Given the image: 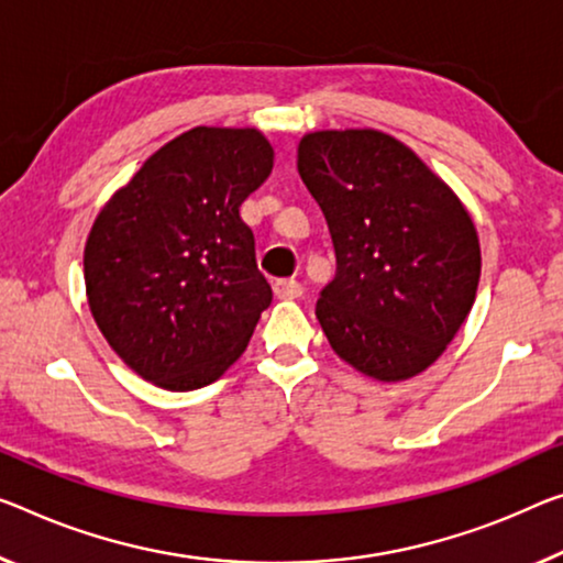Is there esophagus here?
<instances>
[{"label": "esophagus", "instance_id": "esophagus-1", "mask_svg": "<svg viewBox=\"0 0 563 563\" xmlns=\"http://www.w3.org/2000/svg\"><path fill=\"white\" fill-rule=\"evenodd\" d=\"M272 289L276 299H299L305 294V287L297 279H276Z\"/></svg>", "mask_w": 563, "mask_h": 563}]
</instances>
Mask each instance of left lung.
Returning a JSON list of instances; mask_svg holds the SVG:
<instances>
[{
	"instance_id": "left-lung-1",
	"label": "left lung",
	"mask_w": 563,
	"mask_h": 563,
	"mask_svg": "<svg viewBox=\"0 0 563 563\" xmlns=\"http://www.w3.org/2000/svg\"><path fill=\"white\" fill-rule=\"evenodd\" d=\"M297 168L334 244L336 274L317 301L332 350L383 383L415 377L475 301L468 211L408 145L369 128L305 135Z\"/></svg>"
}]
</instances>
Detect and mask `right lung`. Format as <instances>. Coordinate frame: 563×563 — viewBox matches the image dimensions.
I'll list each match as a JSON object with an SVG mask.
<instances>
[{
  "label": "right lung",
  "mask_w": 563,
  "mask_h": 563,
  "mask_svg": "<svg viewBox=\"0 0 563 563\" xmlns=\"http://www.w3.org/2000/svg\"><path fill=\"white\" fill-rule=\"evenodd\" d=\"M254 128H194L153 153L98 213L85 289L102 336L166 390H198L241 357L272 287L239 209L269 178Z\"/></svg>",
  "instance_id": "right-lung-1"
}]
</instances>
